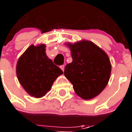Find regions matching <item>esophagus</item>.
<instances>
[{
  "label": "esophagus",
  "mask_w": 132,
  "mask_h": 132,
  "mask_svg": "<svg viewBox=\"0 0 132 132\" xmlns=\"http://www.w3.org/2000/svg\"><path fill=\"white\" fill-rule=\"evenodd\" d=\"M60 67H61V69L63 70V71H64V69H65V65H61Z\"/></svg>",
  "instance_id": "1"
}]
</instances>
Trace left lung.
I'll use <instances>...</instances> for the list:
<instances>
[{"label":"left lung","instance_id":"1","mask_svg":"<svg viewBox=\"0 0 132 132\" xmlns=\"http://www.w3.org/2000/svg\"><path fill=\"white\" fill-rule=\"evenodd\" d=\"M66 45L71 50L73 61L65 66V76L79 97L85 100L95 97L110 80L112 66L108 54L88 40Z\"/></svg>","mask_w":132,"mask_h":132}]
</instances>
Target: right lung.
Returning a JSON list of instances; mask_svg holds the SVG:
<instances>
[{"label": "right lung", "mask_w": 132, "mask_h": 132, "mask_svg": "<svg viewBox=\"0 0 132 132\" xmlns=\"http://www.w3.org/2000/svg\"><path fill=\"white\" fill-rule=\"evenodd\" d=\"M46 45H31L17 62L16 74L19 82L28 95L40 98L52 88L63 71L46 55Z\"/></svg>", "instance_id": "add662e5"}]
</instances>
